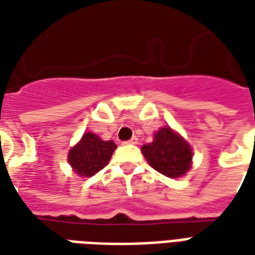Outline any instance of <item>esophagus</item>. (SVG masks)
I'll return each mask as SVG.
<instances>
[{"instance_id": "34e87169", "label": "esophagus", "mask_w": 255, "mask_h": 255, "mask_svg": "<svg viewBox=\"0 0 255 255\" xmlns=\"http://www.w3.org/2000/svg\"><path fill=\"white\" fill-rule=\"evenodd\" d=\"M127 143L136 144V143H138V138H136V136H133V138H131V139H129V140H128Z\"/></svg>"}]
</instances>
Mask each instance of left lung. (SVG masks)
<instances>
[{
  "label": "left lung",
  "instance_id": "1",
  "mask_svg": "<svg viewBox=\"0 0 255 255\" xmlns=\"http://www.w3.org/2000/svg\"><path fill=\"white\" fill-rule=\"evenodd\" d=\"M142 153L155 171L172 179L184 176L191 168V146L169 127L158 129L153 142L142 146Z\"/></svg>",
  "mask_w": 255,
  "mask_h": 255
}]
</instances>
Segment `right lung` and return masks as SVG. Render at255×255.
Listing matches in <instances>:
<instances>
[{
    "instance_id": "obj_1",
    "label": "right lung",
    "mask_w": 255,
    "mask_h": 255,
    "mask_svg": "<svg viewBox=\"0 0 255 255\" xmlns=\"http://www.w3.org/2000/svg\"><path fill=\"white\" fill-rule=\"evenodd\" d=\"M113 140H102L93 132H86L68 153V162L79 176L90 177L104 169L116 150Z\"/></svg>"
}]
</instances>
